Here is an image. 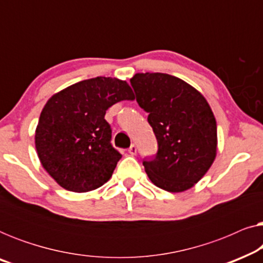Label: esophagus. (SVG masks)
I'll list each match as a JSON object with an SVG mask.
<instances>
[{
  "instance_id": "34e87169",
  "label": "esophagus",
  "mask_w": 263,
  "mask_h": 263,
  "mask_svg": "<svg viewBox=\"0 0 263 263\" xmlns=\"http://www.w3.org/2000/svg\"><path fill=\"white\" fill-rule=\"evenodd\" d=\"M128 152L132 154V156H134V154H136V146L134 145V143H132L130 147L128 148Z\"/></svg>"
}]
</instances>
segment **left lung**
Returning <instances> with one entry per match:
<instances>
[{
  "mask_svg": "<svg viewBox=\"0 0 263 263\" xmlns=\"http://www.w3.org/2000/svg\"><path fill=\"white\" fill-rule=\"evenodd\" d=\"M130 85L158 142L157 153L142 161L149 179L171 193L192 188L217 154V122L207 100L164 73L135 74Z\"/></svg>",
  "mask_w": 263,
  "mask_h": 263,
  "instance_id": "left-lung-1",
  "label": "left lung"
}]
</instances>
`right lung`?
Instances as JSON below:
<instances>
[{"mask_svg":"<svg viewBox=\"0 0 263 263\" xmlns=\"http://www.w3.org/2000/svg\"><path fill=\"white\" fill-rule=\"evenodd\" d=\"M133 99L125 81L97 77L48 100L35 129V149L62 188L86 193L109 181L122 154L111 143L112 130L104 116L114 104Z\"/></svg>","mask_w":263,"mask_h":263,"instance_id":"1","label":"right lung"}]
</instances>
